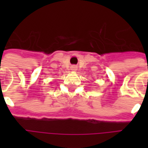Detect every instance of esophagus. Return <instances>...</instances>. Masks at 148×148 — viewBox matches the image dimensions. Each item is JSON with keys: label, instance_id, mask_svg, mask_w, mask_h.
I'll return each mask as SVG.
<instances>
[{"label": "esophagus", "instance_id": "esophagus-1", "mask_svg": "<svg viewBox=\"0 0 148 148\" xmlns=\"http://www.w3.org/2000/svg\"><path fill=\"white\" fill-rule=\"evenodd\" d=\"M77 66H75V65L71 66V69H72V70H74V71H75V70H77Z\"/></svg>", "mask_w": 148, "mask_h": 148}]
</instances>
